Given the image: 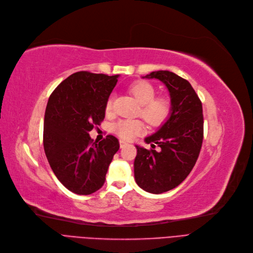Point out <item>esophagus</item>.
Here are the masks:
<instances>
[{"mask_svg":"<svg viewBox=\"0 0 253 253\" xmlns=\"http://www.w3.org/2000/svg\"><path fill=\"white\" fill-rule=\"evenodd\" d=\"M119 145H120V148H124V147H126L127 145V143L126 141H124V140H120L119 141Z\"/></svg>","mask_w":253,"mask_h":253,"instance_id":"34e87169","label":"esophagus"}]
</instances>
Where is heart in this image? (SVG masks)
Masks as SVG:
<instances>
[{"instance_id": "1", "label": "heart", "mask_w": 253, "mask_h": 253, "mask_svg": "<svg viewBox=\"0 0 253 253\" xmlns=\"http://www.w3.org/2000/svg\"><path fill=\"white\" fill-rule=\"evenodd\" d=\"M130 93L141 104L139 114L152 126L164 125L172 112L171 100L159 95L155 97L156 90L151 83L147 81H138L129 87ZM113 98L109 97L106 102V110L112 109ZM113 131L125 140H130L143 133L144 125L139 119H119L113 126Z\"/></svg>"}]
</instances>
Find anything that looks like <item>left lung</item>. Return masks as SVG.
Returning <instances> with one entry per match:
<instances>
[{"mask_svg": "<svg viewBox=\"0 0 253 253\" xmlns=\"http://www.w3.org/2000/svg\"><path fill=\"white\" fill-rule=\"evenodd\" d=\"M143 78H156L169 89L172 113L155 134L145 139L152 149L137 147L135 179L150 194H163L178 186L195 167L204 138L203 107L191 84L170 71H156ZM161 147L155 150V144Z\"/></svg>", "mask_w": 253, "mask_h": 253, "instance_id": "left-lung-1", "label": "left lung"}]
</instances>
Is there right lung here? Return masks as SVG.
I'll use <instances>...</instances> for the list:
<instances>
[{
    "label": "right lung",
    "instance_id": "add662e5",
    "mask_svg": "<svg viewBox=\"0 0 253 253\" xmlns=\"http://www.w3.org/2000/svg\"><path fill=\"white\" fill-rule=\"evenodd\" d=\"M118 75L80 71L65 79L48 100L43 128L46 158L61 183L77 195H90L105 183L119 149L116 137L97 143L89 131L105 118L106 102Z\"/></svg>",
    "mask_w": 253,
    "mask_h": 253
}]
</instances>
